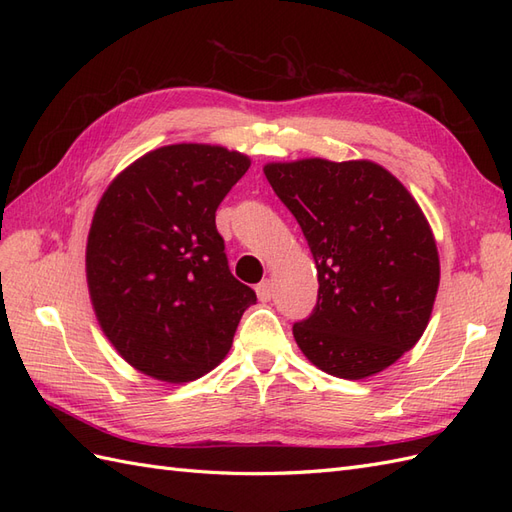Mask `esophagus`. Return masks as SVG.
<instances>
[{"label":"esophagus","instance_id":"obj_1","mask_svg":"<svg viewBox=\"0 0 512 512\" xmlns=\"http://www.w3.org/2000/svg\"><path fill=\"white\" fill-rule=\"evenodd\" d=\"M256 294H258V299L260 301H271V297H273V284L269 282V280H262L258 286H256Z\"/></svg>","mask_w":512,"mask_h":512}]
</instances>
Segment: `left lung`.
I'll return each mask as SVG.
<instances>
[{"mask_svg":"<svg viewBox=\"0 0 512 512\" xmlns=\"http://www.w3.org/2000/svg\"><path fill=\"white\" fill-rule=\"evenodd\" d=\"M297 218L318 271L314 314L292 327L305 359L365 380L423 337L440 286V256L421 205L371 160L303 158L262 166Z\"/></svg>","mask_w":512,"mask_h":512,"instance_id":"obj_1","label":"left lung"}]
</instances>
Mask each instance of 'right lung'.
<instances>
[{
    "label": "right lung",
    "instance_id": "1",
    "mask_svg": "<svg viewBox=\"0 0 512 512\" xmlns=\"http://www.w3.org/2000/svg\"><path fill=\"white\" fill-rule=\"evenodd\" d=\"M250 164L222 145H164L123 168L94 211L85 250L91 307L121 359L153 380L209 374L256 303L228 271L215 228V209Z\"/></svg>",
    "mask_w": 512,
    "mask_h": 512
}]
</instances>
